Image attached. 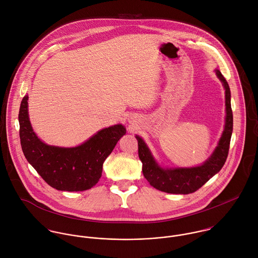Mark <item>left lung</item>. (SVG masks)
Here are the masks:
<instances>
[{
    "label": "left lung",
    "instance_id": "left-lung-1",
    "mask_svg": "<svg viewBox=\"0 0 258 258\" xmlns=\"http://www.w3.org/2000/svg\"><path fill=\"white\" fill-rule=\"evenodd\" d=\"M225 88V127L218 146L211 157L201 166L192 168L164 169L158 165L150 149L142 138L136 136L139 145V157L143 163V174L151 186L170 194H190L200 189L224 166L233 131V114L229 85L219 70H215Z\"/></svg>",
    "mask_w": 258,
    "mask_h": 258
}]
</instances>
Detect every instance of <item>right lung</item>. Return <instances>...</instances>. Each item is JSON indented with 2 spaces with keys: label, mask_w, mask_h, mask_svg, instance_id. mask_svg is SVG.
<instances>
[{
  "label": "right lung",
  "mask_w": 258,
  "mask_h": 258,
  "mask_svg": "<svg viewBox=\"0 0 258 258\" xmlns=\"http://www.w3.org/2000/svg\"><path fill=\"white\" fill-rule=\"evenodd\" d=\"M19 123L21 147L27 161L49 186L69 192L88 190L99 181L103 162L126 133L122 124H115L99 131L75 148L46 145L30 123L28 95L21 101Z\"/></svg>",
  "instance_id": "obj_1"
}]
</instances>
